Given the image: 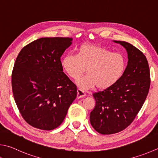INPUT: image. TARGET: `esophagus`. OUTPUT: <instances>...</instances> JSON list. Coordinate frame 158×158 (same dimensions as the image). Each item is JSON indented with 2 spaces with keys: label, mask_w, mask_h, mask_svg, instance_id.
<instances>
[{
  "label": "esophagus",
  "mask_w": 158,
  "mask_h": 158,
  "mask_svg": "<svg viewBox=\"0 0 158 158\" xmlns=\"http://www.w3.org/2000/svg\"><path fill=\"white\" fill-rule=\"evenodd\" d=\"M85 96V93L84 91L80 90V89H77V99H80L81 98V97H84Z\"/></svg>",
  "instance_id": "34e87169"
}]
</instances>
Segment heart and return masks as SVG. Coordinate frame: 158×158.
Returning <instances> with one entry per match:
<instances>
[{
	"label": "heart",
	"instance_id": "obj_1",
	"mask_svg": "<svg viewBox=\"0 0 158 158\" xmlns=\"http://www.w3.org/2000/svg\"><path fill=\"white\" fill-rule=\"evenodd\" d=\"M61 68L74 81L86 72L87 75L78 81L83 90L96 86L106 90L119 81L124 74L126 61L124 56L98 45L84 44L77 50L76 56L68 55L62 59Z\"/></svg>",
	"mask_w": 158,
	"mask_h": 158
}]
</instances>
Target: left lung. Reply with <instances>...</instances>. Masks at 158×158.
I'll return each mask as SVG.
<instances>
[{"label":"left lung","instance_id":"left-lung-1","mask_svg":"<svg viewBox=\"0 0 158 158\" xmlns=\"http://www.w3.org/2000/svg\"><path fill=\"white\" fill-rule=\"evenodd\" d=\"M128 64L115 84L93 95L95 107L90 114L92 127L99 133L110 135L124 130L135 118L147 98L151 77L148 61L137 48L125 41Z\"/></svg>","mask_w":158,"mask_h":158}]
</instances>
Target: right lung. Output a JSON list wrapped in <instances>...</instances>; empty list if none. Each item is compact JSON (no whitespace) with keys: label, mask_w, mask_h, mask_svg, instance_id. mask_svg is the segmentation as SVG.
<instances>
[{"label":"right lung","mask_w":158,"mask_h":158,"mask_svg":"<svg viewBox=\"0 0 158 158\" xmlns=\"http://www.w3.org/2000/svg\"><path fill=\"white\" fill-rule=\"evenodd\" d=\"M69 37H45L23 48L14 64L11 86L23 118L36 128L51 131L61 124L77 97L76 85L64 74L61 56Z\"/></svg>","instance_id":"obj_1"}]
</instances>
